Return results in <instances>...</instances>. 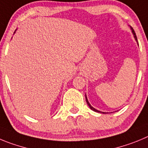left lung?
I'll list each match as a JSON object with an SVG mask.
<instances>
[{
	"label": "left lung",
	"mask_w": 148,
	"mask_h": 148,
	"mask_svg": "<svg viewBox=\"0 0 148 148\" xmlns=\"http://www.w3.org/2000/svg\"><path fill=\"white\" fill-rule=\"evenodd\" d=\"M130 29H131V30H132V32H133V34H134V38H135V40H136V42H137V38H136V33H135V32H134V29H133V28H131V27H130ZM86 102H87V104H88V106H89V107H90V108L91 109V110H94V111H95V112H99V113H102V114H106V113H104V112H101V111H99V110H97V109H95V108H93L92 106H90V103H89V102H88V100L87 97H86Z\"/></svg>",
	"instance_id": "obj_1"
}]
</instances>
